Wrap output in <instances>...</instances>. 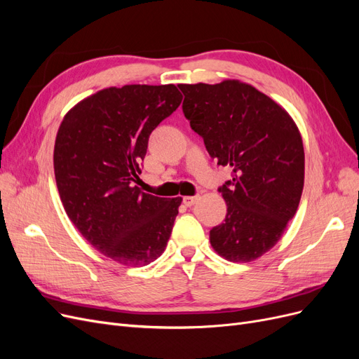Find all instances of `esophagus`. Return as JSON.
<instances>
[{
	"label": "esophagus",
	"instance_id": "34e87169",
	"mask_svg": "<svg viewBox=\"0 0 359 359\" xmlns=\"http://www.w3.org/2000/svg\"><path fill=\"white\" fill-rule=\"evenodd\" d=\"M198 199H199V196H186L182 199V202H184V205H187V206H191V205H194L198 202Z\"/></svg>",
	"mask_w": 359,
	"mask_h": 359
}]
</instances>
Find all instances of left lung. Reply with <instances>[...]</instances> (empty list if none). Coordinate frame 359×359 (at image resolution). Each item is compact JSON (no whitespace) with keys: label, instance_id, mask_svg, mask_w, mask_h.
I'll return each mask as SVG.
<instances>
[{"label":"left lung","instance_id":"obj_1","mask_svg":"<svg viewBox=\"0 0 359 359\" xmlns=\"http://www.w3.org/2000/svg\"><path fill=\"white\" fill-rule=\"evenodd\" d=\"M178 86L191 128L233 172L220 189L226 219L212 227L210 243L226 260L252 262L278 243L298 210L306 163L299 130L285 107L250 83Z\"/></svg>","mask_w":359,"mask_h":359}]
</instances>
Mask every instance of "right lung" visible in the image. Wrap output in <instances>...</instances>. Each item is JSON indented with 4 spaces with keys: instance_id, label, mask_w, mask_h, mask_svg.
Wrapping results in <instances>:
<instances>
[{
    "instance_id": "1",
    "label": "right lung",
    "mask_w": 359,
    "mask_h": 359,
    "mask_svg": "<svg viewBox=\"0 0 359 359\" xmlns=\"http://www.w3.org/2000/svg\"><path fill=\"white\" fill-rule=\"evenodd\" d=\"M169 85L111 86L64 116L53 148L61 202L82 236L126 266H145L168 245L182 198H158L135 186L151 132L177 111Z\"/></svg>"
}]
</instances>
